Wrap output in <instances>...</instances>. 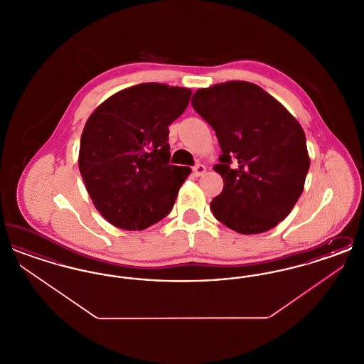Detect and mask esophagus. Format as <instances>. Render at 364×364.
Instances as JSON below:
<instances>
[{"label":"esophagus","mask_w":364,"mask_h":364,"mask_svg":"<svg viewBox=\"0 0 364 364\" xmlns=\"http://www.w3.org/2000/svg\"><path fill=\"white\" fill-rule=\"evenodd\" d=\"M192 173H193V176H196V177H199V176H203V174L206 173V166L199 164V165L193 166V169H192Z\"/></svg>","instance_id":"34e87169"}]
</instances>
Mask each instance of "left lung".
I'll return each instance as SVG.
<instances>
[{
    "label": "left lung",
    "instance_id": "8db88e82",
    "mask_svg": "<svg viewBox=\"0 0 364 364\" xmlns=\"http://www.w3.org/2000/svg\"><path fill=\"white\" fill-rule=\"evenodd\" d=\"M192 106L223 151L214 165L224 180L210 202L214 217L242 235L277 226L300 198L310 168L301 125L262 87L242 80L199 88Z\"/></svg>",
    "mask_w": 364,
    "mask_h": 364
}]
</instances>
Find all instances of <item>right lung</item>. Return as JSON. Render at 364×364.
Wrapping results in <instances>:
<instances>
[{"label":"right lung","mask_w":364,"mask_h":364,"mask_svg":"<svg viewBox=\"0 0 364 364\" xmlns=\"http://www.w3.org/2000/svg\"><path fill=\"white\" fill-rule=\"evenodd\" d=\"M187 87L141 83L105 100L87 119L79 169L107 223L143 230L166 217L191 173L169 165V125L190 104Z\"/></svg>","instance_id":"1"}]
</instances>
